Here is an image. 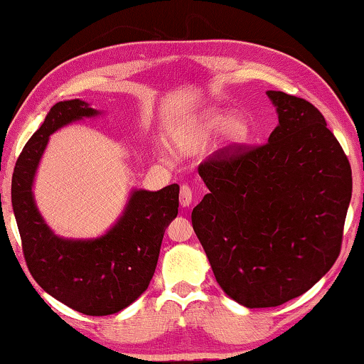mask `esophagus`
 <instances>
[{"label":"esophagus","instance_id":"obj_1","mask_svg":"<svg viewBox=\"0 0 364 364\" xmlns=\"http://www.w3.org/2000/svg\"><path fill=\"white\" fill-rule=\"evenodd\" d=\"M193 201V193H191V188L188 186V184H183L181 189H180V204L183 208H188L189 204Z\"/></svg>","mask_w":364,"mask_h":364}]
</instances>
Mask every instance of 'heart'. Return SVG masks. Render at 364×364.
I'll list each match as a JSON object with an SVG mask.
<instances>
[{"label": "heart", "mask_w": 364, "mask_h": 364, "mask_svg": "<svg viewBox=\"0 0 364 364\" xmlns=\"http://www.w3.org/2000/svg\"><path fill=\"white\" fill-rule=\"evenodd\" d=\"M198 130L201 135L209 136L224 132L231 145H240L249 138V122L242 115H235L232 110H209L199 119Z\"/></svg>", "instance_id": "heart-1"}]
</instances>
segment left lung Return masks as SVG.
<instances>
[{
	"label": "left lung",
	"mask_w": 364,
	"mask_h": 364,
	"mask_svg": "<svg viewBox=\"0 0 364 364\" xmlns=\"http://www.w3.org/2000/svg\"><path fill=\"white\" fill-rule=\"evenodd\" d=\"M279 125L262 146L218 153L199 166L209 193L193 229L224 294L247 309L310 290L340 254L351 166L320 110L267 90Z\"/></svg>",
	"instance_id": "1"
}]
</instances>
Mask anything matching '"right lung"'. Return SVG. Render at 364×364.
Instances as JSON below:
<instances>
[{
    "instance_id": "1",
    "label": "right lung",
    "mask_w": 364,
    "mask_h": 364,
    "mask_svg": "<svg viewBox=\"0 0 364 364\" xmlns=\"http://www.w3.org/2000/svg\"><path fill=\"white\" fill-rule=\"evenodd\" d=\"M99 115L100 110L80 99L58 102L23 148L11 183L13 211L33 279L55 300L92 316L119 314L148 289L163 234L180 204L178 184L160 191L132 189L119 219L99 237H60L48 226L33 188L49 136Z\"/></svg>"
}]
</instances>
